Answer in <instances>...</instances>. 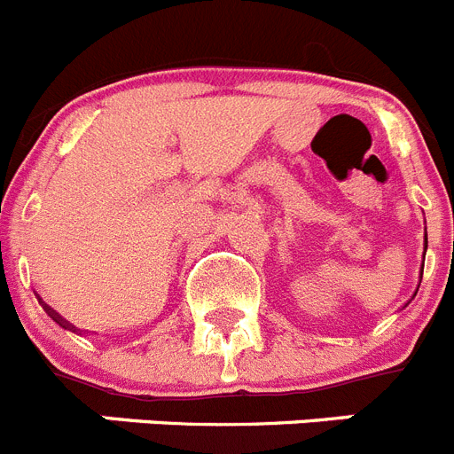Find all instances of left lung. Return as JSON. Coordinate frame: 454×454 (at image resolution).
<instances>
[{
  "label": "left lung",
  "instance_id": "8db88e82",
  "mask_svg": "<svg viewBox=\"0 0 454 454\" xmlns=\"http://www.w3.org/2000/svg\"><path fill=\"white\" fill-rule=\"evenodd\" d=\"M426 248H427V235H426ZM423 260H426V253H423ZM420 278H423V264H420Z\"/></svg>",
  "mask_w": 454,
  "mask_h": 454
}]
</instances>
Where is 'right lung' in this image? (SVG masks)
<instances>
[{"instance_id":"add662e5","label":"right lung","mask_w":454,"mask_h":454,"mask_svg":"<svg viewBox=\"0 0 454 454\" xmlns=\"http://www.w3.org/2000/svg\"><path fill=\"white\" fill-rule=\"evenodd\" d=\"M51 318H54V321H59V324L63 325V328H65V325H67V330H69V328H74V325H69L67 321H63V317H59V314H56V312H51Z\"/></svg>"}]
</instances>
